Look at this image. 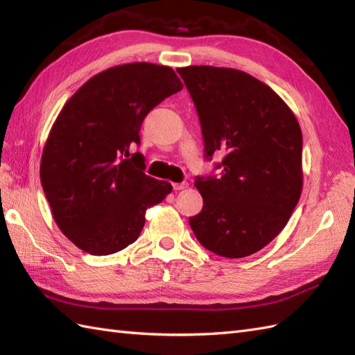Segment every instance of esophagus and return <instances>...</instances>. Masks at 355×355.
Wrapping results in <instances>:
<instances>
[{
	"mask_svg": "<svg viewBox=\"0 0 355 355\" xmlns=\"http://www.w3.org/2000/svg\"><path fill=\"white\" fill-rule=\"evenodd\" d=\"M187 183L183 181V183H172V187H174V191H183V189H187Z\"/></svg>",
	"mask_w": 355,
	"mask_h": 355,
	"instance_id": "1",
	"label": "esophagus"
}]
</instances>
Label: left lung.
Returning a JSON list of instances; mask_svg holds the SVG:
<instances>
[{"instance_id": "8db88e82", "label": "left lung", "mask_w": 355, "mask_h": 355, "mask_svg": "<svg viewBox=\"0 0 355 355\" xmlns=\"http://www.w3.org/2000/svg\"><path fill=\"white\" fill-rule=\"evenodd\" d=\"M177 72L191 94L204 157L224 153L220 175L196 177L202 210L189 218L205 250L241 259L286 227L302 191V133L287 104L250 73L216 66Z\"/></svg>"}]
</instances>
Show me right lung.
Instances as JSON below:
<instances>
[{"instance_id": "1", "label": "right lung", "mask_w": 355, "mask_h": 355, "mask_svg": "<svg viewBox=\"0 0 355 355\" xmlns=\"http://www.w3.org/2000/svg\"><path fill=\"white\" fill-rule=\"evenodd\" d=\"M183 89L169 66L137 62L96 73L63 105L40 160L55 224L80 250L109 255L133 243L145 213L172 186L148 177L139 131L164 98Z\"/></svg>"}]
</instances>
